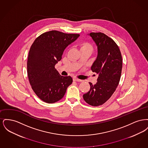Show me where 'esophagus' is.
I'll return each instance as SVG.
<instances>
[{
	"mask_svg": "<svg viewBox=\"0 0 148 148\" xmlns=\"http://www.w3.org/2000/svg\"><path fill=\"white\" fill-rule=\"evenodd\" d=\"M73 81H75V82H82V80H81V79H77V78H76V77H74L73 79Z\"/></svg>",
	"mask_w": 148,
	"mask_h": 148,
	"instance_id": "esophagus-1",
	"label": "esophagus"
}]
</instances>
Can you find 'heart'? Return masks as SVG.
<instances>
[{
  "label": "heart",
  "mask_w": 148,
  "mask_h": 148,
  "mask_svg": "<svg viewBox=\"0 0 148 148\" xmlns=\"http://www.w3.org/2000/svg\"><path fill=\"white\" fill-rule=\"evenodd\" d=\"M78 47L80 51L85 52V51H88L92 53L94 50V47L91 43L88 42H79L78 44Z\"/></svg>",
  "instance_id": "1"
}]
</instances>
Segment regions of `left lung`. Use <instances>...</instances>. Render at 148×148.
I'll return each instance as SVG.
<instances>
[{"label":"left lung","instance_id":"1","mask_svg":"<svg viewBox=\"0 0 148 148\" xmlns=\"http://www.w3.org/2000/svg\"><path fill=\"white\" fill-rule=\"evenodd\" d=\"M98 47V56L91 67L98 74L97 83H89V91L83 95L88 104L101 106L110 98L119 83L122 70V56L119 47L112 38L103 33H90Z\"/></svg>","mask_w":148,"mask_h":148}]
</instances>
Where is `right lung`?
<instances>
[{"label":"right lung","instance_id":"right-lung-1","mask_svg":"<svg viewBox=\"0 0 148 148\" xmlns=\"http://www.w3.org/2000/svg\"><path fill=\"white\" fill-rule=\"evenodd\" d=\"M79 35L51 30L39 35L32 44L27 73L32 89L43 101L54 103L60 100L72 83V77L60 75L55 65L62 59L65 49Z\"/></svg>","mask_w":148,"mask_h":148}]
</instances>
